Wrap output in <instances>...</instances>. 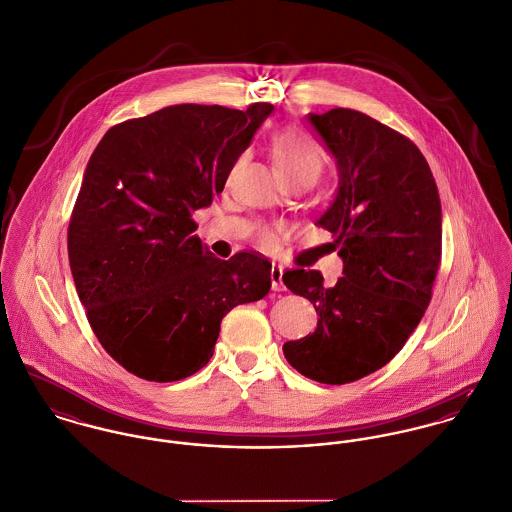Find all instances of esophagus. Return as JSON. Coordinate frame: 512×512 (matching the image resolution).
Here are the masks:
<instances>
[{"label": "esophagus", "instance_id": "obj_1", "mask_svg": "<svg viewBox=\"0 0 512 512\" xmlns=\"http://www.w3.org/2000/svg\"><path fill=\"white\" fill-rule=\"evenodd\" d=\"M282 276H284V268L274 264L272 270H270V280H272V290H274V292L286 290V288H284V282H282Z\"/></svg>", "mask_w": 512, "mask_h": 512}]
</instances>
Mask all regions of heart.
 Segmentation results:
<instances>
[{
    "mask_svg": "<svg viewBox=\"0 0 512 512\" xmlns=\"http://www.w3.org/2000/svg\"><path fill=\"white\" fill-rule=\"evenodd\" d=\"M270 147H272L276 167L280 175L286 179V183L305 181L311 185L325 169L323 149L311 136H307L301 130L282 128L274 132ZM240 161H242V155L236 159L234 165H238ZM278 234H280V226H272V224L256 226V240L264 248H274L278 242Z\"/></svg>",
    "mask_w": 512,
    "mask_h": 512,
    "instance_id": "b5f03b06",
    "label": "heart"
}]
</instances>
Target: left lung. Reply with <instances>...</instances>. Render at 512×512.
<instances>
[{
  "instance_id": "obj_1",
  "label": "left lung",
  "mask_w": 512,
  "mask_h": 512,
  "mask_svg": "<svg viewBox=\"0 0 512 512\" xmlns=\"http://www.w3.org/2000/svg\"><path fill=\"white\" fill-rule=\"evenodd\" d=\"M335 155L339 191L315 220L333 234L343 278L319 270L284 274L319 319L284 355L303 376L347 384L390 363L418 327L441 262V203L432 169L412 140L351 108L309 114Z\"/></svg>"
}]
</instances>
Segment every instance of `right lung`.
Masks as SVG:
<instances>
[{
	"label": "right lung",
	"mask_w": 512,
	"mask_h": 512,
	"mask_svg": "<svg viewBox=\"0 0 512 512\" xmlns=\"http://www.w3.org/2000/svg\"><path fill=\"white\" fill-rule=\"evenodd\" d=\"M274 110L177 104L112 126L94 149L69 222V262L86 319L128 372L173 382L213 357L222 317L270 292L258 252L213 256L193 213L222 193Z\"/></svg>",
	"instance_id": "add662e5"
}]
</instances>
